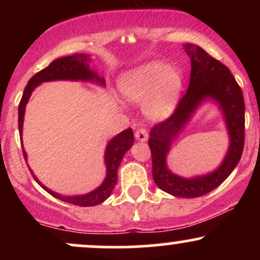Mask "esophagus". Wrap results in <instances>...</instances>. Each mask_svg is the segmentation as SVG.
<instances>
[{
	"instance_id": "34e87169",
	"label": "esophagus",
	"mask_w": 260,
	"mask_h": 260,
	"mask_svg": "<svg viewBox=\"0 0 260 260\" xmlns=\"http://www.w3.org/2000/svg\"><path fill=\"white\" fill-rule=\"evenodd\" d=\"M134 136H136V139L138 140V142H147L148 140V132L144 128H140V129L137 131Z\"/></svg>"
}]
</instances>
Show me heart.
<instances>
[{"label":"heart","instance_id":"1","mask_svg":"<svg viewBox=\"0 0 260 260\" xmlns=\"http://www.w3.org/2000/svg\"><path fill=\"white\" fill-rule=\"evenodd\" d=\"M120 92L132 104H144L145 116L151 121L168 118L175 111L182 89L178 71L154 61L128 71L121 77Z\"/></svg>","mask_w":260,"mask_h":260}]
</instances>
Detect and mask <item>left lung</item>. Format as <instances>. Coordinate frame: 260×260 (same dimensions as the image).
Here are the masks:
<instances>
[{"label": "left lung", "mask_w": 260, "mask_h": 260, "mask_svg": "<svg viewBox=\"0 0 260 260\" xmlns=\"http://www.w3.org/2000/svg\"><path fill=\"white\" fill-rule=\"evenodd\" d=\"M184 50L190 57L192 67L189 86L174 115L151 128L149 147L153 159V178L156 186L178 198H197L220 186L242 156L244 100L240 85L225 64L197 45L184 44ZM205 101L215 102L223 113L230 138L228 153L214 172L189 179L182 178L168 170L166 157L173 140Z\"/></svg>", "instance_id": "left-lung-1"}]
</instances>
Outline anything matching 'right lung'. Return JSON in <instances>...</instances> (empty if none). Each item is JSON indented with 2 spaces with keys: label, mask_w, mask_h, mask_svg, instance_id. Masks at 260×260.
Listing matches in <instances>:
<instances>
[{
  "label": "right lung",
  "mask_w": 260,
  "mask_h": 260,
  "mask_svg": "<svg viewBox=\"0 0 260 260\" xmlns=\"http://www.w3.org/2000/svg\"><path fill=\"white\" fill-rule=\"evenodd\" d=\"M91 63V58L89 55L85 53H74L71 56H64V57L57 58L52 61L51 63L44 68L43 71L38 72L35 76H32L30 80L28 82V85L25 86L24 92H23L22 100L19 103L18 107V127H19V134L22 137L23 134V122H24V113L25 106L30 99L31 92L38 85H40L44 82H53V80H73V82H90L95 84L105 86V79L91 70L89 64ZM134 142L133 131L132 128L122 131L117 136L113 137L107 143L105 149V165H106V177L103 181V183L99 187L95 188L91 192L86 193V194L80 196H62L58 193L53 192L50 188L45 187L40 181L38 180L37 176L30 172L35 181L40 184L41 187L50 193L52 197L63 201L66 203H70L73 205H79V207H94V205L101 204L105 202L110 196H111L115 184L117 183V170L120 166L122 159H123L124 154L132 148ZM23 144V140H22ZM23 149V155L26 161V151Z\"/></svg>",
  "instance_id": "obj_1"
}]
</instances>
